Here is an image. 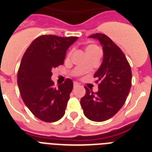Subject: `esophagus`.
Wrapping results in <instances>:
<instances>
[{"label": "esophagus", "instance_id": "1", "mask_svg": "<svg viewBox=\"0 0 152 152\" xmlns=\"http://www.w3.org/2000/svg\"><path fill=\"white\" fill-rule=\"evenodd\" d=\"M78 86H79V83H77V82H74V83H73V88H77Z\"/></svg>", "mask_w": 152, "mask_h": 152}]
</instances>
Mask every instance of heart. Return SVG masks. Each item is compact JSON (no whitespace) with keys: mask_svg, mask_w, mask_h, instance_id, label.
Returning a JSON list of instances; mask_svg holds the SVG:
<instances>
[{"mask_svg":"<svg viewBox=\"0 0 152 152\" xmlns=\"http://www.w3.org/2000/svg\"><path fill=\"white\" fill-rule=\"evenodd\" d=\"M98 49V47L96 46H94V45H91V46H88L87 48H86V53L88 52V51H91V50H95Z\"/></svg>","mask_w":152,"mask_h":152,"instance_id":"heart-1","label":"heart"}]
</instances>
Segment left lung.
Masks as SVG:
<instances>
[{"label": "left lung", "mask_w": 152, "mask_h": 152, "mask_svg": "<svg viewBox=\"0 0 152 152\" xmlns=\"http://www.w3.org/2000/svg\"><path fill=\"white\" fill-rule=\"evenodd\" d=\"M89 38L100 42L103 59L94 75L99 82V91L94 93L85 88L80 105L89 120L100 122L112 118L123 106L132 85V72L125 54L108 36L97 33Z\"/></svg>", "instance_id": "8db88e82"}]
</instances>
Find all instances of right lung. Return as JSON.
<instances>
[{
  "instance_id": "right-lung-1",
  "label": "right lung",
  "mask_w": 152,
  "mask_h": 152,
  "mask_svg": "<svg viewBox=\"0 0 152 152\" xmlns=\"http://www.w3.org/2000/svg\"><path fill=\"white\" fill-rule=\"evenodd\" d=\"M78 37L42 35L27 49L20 62L17 83L25 105L46 122L60 120L65 113L73 83L67 79L55 88L52 69L64 64L67 50Z\"/></svg>"
}]
</instances>
